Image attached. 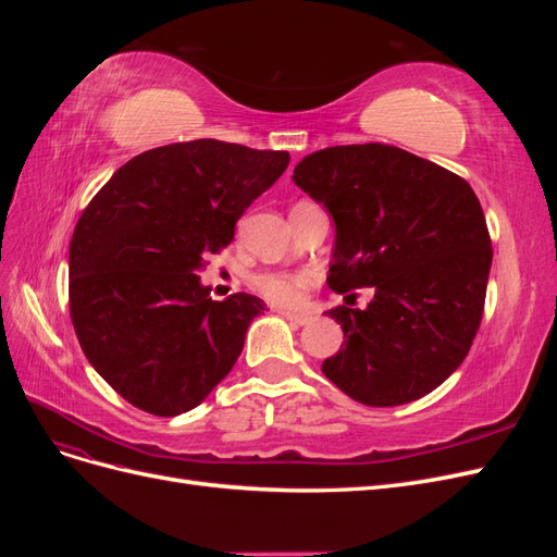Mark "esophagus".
<instances>
[{
  "label": "esophagus",
  "mask_w": 557,
  "mask_h": 557,
  "mask_svg": "<svg viewBox=\"0 0 557 557\" xmlns=\"http://www.w3.org/2000/svg\"><path fill=\"white\" fill-rule=\"evenodd\" d=\"M285 318L290 320V323H295V325H307V323H311V315L309 313H301V311H281Z\"/></svg>",
  "instance_id": "1"
}]
</instances>
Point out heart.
<instances>
[{
    "mask_svg": "<svg viewBox=\"0 0 557 557\" xmlns=\"http://www.w3.org/2000/svg\"><path fill=\"white\" fill-rule=\"evenodd\" d=\"M313 276L305 269H264L250 276L252 290L262 295L267 301H274V305L290 307L297 305L301 295L307 293Z\"/></svg>",
    "mask_w": 557,
    "mask_h": 557,
    "instance_id": "heart-1",
    "label": "heart"
}]
</instances>
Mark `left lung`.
<instances>
[{
    "mask_svg": "<svg viewBox=\"0 0 557 557\" xmlns=\"http://www.w3.org/2000/svg\"><path fill=\"white\" fill-rule=\"evenodd\" d=\"M293 181L334 218L330 288L374 290L367 309L327 311L346 342L323 374L367 407L425 397L462 364L483 318L493 246L479 197L387 144L315 150Z\"/></svg>",
    "mask_w": 557,
    "mask_h": 557,
    "instance_id": "obj_1",
    "label": "left lung"
}]
</instances>
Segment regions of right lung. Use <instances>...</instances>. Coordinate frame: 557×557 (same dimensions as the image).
<instances>
[{"instance_id": "obj_1", "label": "right lung", "mask_w": 557, "mask_h": 557, "mask_svg": "<svg viewBox=\"0 0 557 557\" xmlns=\"http://www.w3.org/2000/svg\"><path fill=\"white\" fill-rule=\"evenodd\" d=\"M288 162V150L215 139L160 146L125 162L81 213L72 323L88 362L132 407L178 416L230 374L264 301H213L197 274Z\"/></svg>"}]
</instances>
